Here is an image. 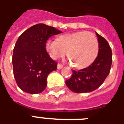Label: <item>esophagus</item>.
Here are the masks:
<instances>
[{
  "mask_svg": "<svg viewBox=\"0 0 124 124\" xmlns=\"http://www.w3.org/2000/svg\"><path fill=\"white\" fill-rule=\"evenodd\" d=\"M62 68H63V66H62V64H58V65H57V68H58V70L62 69Z\"/></svg>",
  "mask_w": 124,
  "mask_h": 124,
  "instance_id": "34e87169",
  "label": "esophagus"
}]
</instances>
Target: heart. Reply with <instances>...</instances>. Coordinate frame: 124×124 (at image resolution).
<instances>
[{"mask_svg": "<svg viewBox=\"0 0 124 124\" xmlns=\"http://www.w3.org/2000/svg\"><path fill=\"white\" fill-rule=\"evenodd\" d=\"M45 48L53 60H58L66 54L69 62L77 69H83L91 65L98 56V39L90 32H76L60 36L57 40L49 39Z\"/></svg>", "mask_w": 124, "mask_h": 124, "instance_id": "obj_1", "label": "heart"}]
</instances>
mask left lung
<instances>
[{"label":"left lung","instance_id":"1","mask_svg":"<svg viewBox=\"0 0 124 124\" xmlns=\"http://www.w3.org/2000/svg\"><path fill=\"white\" fill-rule=\"evenodd\" d=\"M99 44L98 56L88 67L72 70V77L66 84L75 93L91 92L98 88L108 76L112 62V50L106 40L96 32Z\"/></svg>","mask_w":124,"mask_h":124}]
</instances>
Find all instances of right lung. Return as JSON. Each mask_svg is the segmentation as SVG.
I'll use <instances>...</instances> for the list:
<instances>
[{"label":"right lung","mask_w":124,"mask_h":124,"mask_svg":"<svg viewBox=\"0 0 124 124\" xmlns=\"http://www.w3.org/2000/svg\"><path fill=\"white\" fill-rule=\"evenodd\" d=\"M62 31L44 24L27 29L19 36L13 50V73L18 86L26 93H41L47 86V77L56 70L57 62L50 57L45 44Z\"/></svg>","instance_id":"obj_1"}]
</instances>
